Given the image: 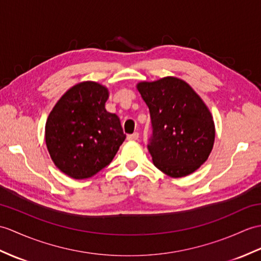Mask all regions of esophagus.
Instances as JSON below:
<instances>
[{"label":"esophagus","mask_w":261,"mask_h":261,"mask_svg":"<svg viewBox=\"0 0 261 261\" xmlns=\"http://www.w3.org/2000/svg\"><path fill=\"white\" fill-rule=\"evenodd\" d=\"M126 139H128L129 141H135V140H138V139H139V133H138V132L132 133V135H129L128 137H126Z\"/></svg>","instance_id":"1"}]
</instances>
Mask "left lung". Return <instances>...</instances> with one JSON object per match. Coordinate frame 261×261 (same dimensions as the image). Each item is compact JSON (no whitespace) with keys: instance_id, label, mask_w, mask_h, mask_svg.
<instances>
[{"instance_id":"8db88e82","label":"left lung","mask_w":261,"mask_h":261,"mask_svg":"<svg viewBox=\"0 0 261 261\" xmlns=\"http://www.w3.org/2000/svg\"><path fill=\"white\" fill-rule=\"evenodd\" d=\"M138 90L150 112L147 147L154 166L172 178L196 171L215 141L214 120L203 101L189 84L172 76L141 82Z\"/></svg>"}]
</instances>
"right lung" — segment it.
Masks as SVG:
<instances>
[{
    "label": "right lung",
    "instance_id": "obj_1",
    "mask_svg": "<svg viewBox=\"0 0 261 261\" xmlns=\"http://www.w3.org/2000/svg\"><path fill=\"white\" fill-rule=\"evenodd\" d=\"M108 89L82 82L62 95L48 114L45 142L60 170L73 179H87L114 158L125 135L120 119L106 110Z\"/></svg>",
    "mask_w": 261,
    "mask_h": 261
}]
</instances>
